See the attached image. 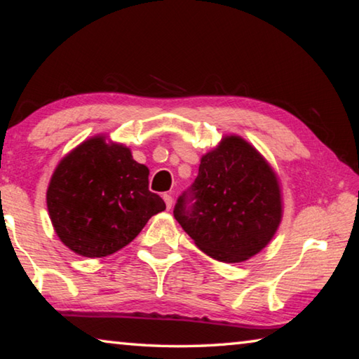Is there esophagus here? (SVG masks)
Listing matches in <instances>:
<instances>
[{"label":"esophagus","mask_w":359,"mask_h":359,"mask_svg":"<svg viewBox=\"0 0 359 359\" xmlns=\"http://www.w3.org/2000/svg\"><path fill=\"white\" fill-rule=\"evenodd\" d=\"M163 199H165L166 208H168V209H171V208H172V203H174L172 194H171V193H165V194H163Z\"/></svg>","instance_id":"1"}]
</instances>
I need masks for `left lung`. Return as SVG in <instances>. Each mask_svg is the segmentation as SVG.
<instances>
[{
    "label": "left lung",
    "mask_w": 359,
    "mask_h": 359,
    "mask_svg": "<svg viewBox=\"0 0 359 359\" xmlns=\"http://www.w3.org/2000/svg\"><path fill=\"white\" fill-rule=\"evenodd\" d=\"M174 217L199 250L223 263H241L263 250L280 224L277 174L245 139L224 136L203 155Z\"/></svg>",
    "instance_id": "1"
}]
</instances>
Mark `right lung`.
<instances>
[{
  "label": "right lung",
  "instance_id": "obj_1",
  "mask_svg": "<svg viewBox=\"0 0 359 359\" xmlns=\"http://www.w3.org/2000/svg\"><path fill=\"white\" fill-rule=\"evenodd\" d=\"M47 209L69 250L102 258L128 245L166 204L149 190V168L133 160L126 145L95 136L58 163Z\"/></svg>",
  "mask_w": 359,
  "mask_h": 359
}]
</instances>
